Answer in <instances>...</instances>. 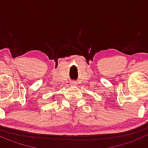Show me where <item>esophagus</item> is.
<instances>
[{
    "mask_svg": "<svg viewBox=\"0 0 148 148\" xmlns=\"http://www.w3.org/2000/svg\"><path fill=\"white\" fill-rule=\"evenodd\" d=\"M71 86H75L76 85V83L75 82H71Z\"/></svg>",
    "mask_w": 148,
    "mask_h": 148,
    "instance_id": "obj_1",
    "label": "esophagus"
}]
</instances>
